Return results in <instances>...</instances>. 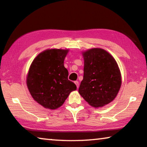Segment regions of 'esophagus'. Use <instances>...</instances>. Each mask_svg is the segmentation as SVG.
<instances>
[{
    "instance_id": "1",
    "label": "esophagus",
    "mask_w": 147,
    "mask_h": 147,
    "mask_svg": "<svg viewBox=\"0 0 147 147\" xmlns=\"http://www.w3.org/2000/svg\"><path fill=\"white\" fill-rule=\"evenodd\" d=\"M74 84H75L76 87H77V88L79 87V82H78V81H74Z\"/></svg>"
}]
</instances>
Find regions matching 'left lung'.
<instances>
[{"label": "left lung", "mask_w": 147, "mask_h": 147, "mask_svg": "<svg viewBox=\"0 0 147 147\" xmlns=\"http://www.w3.org/2000/svg\"><path fill=\"white\" fill-rule=\"evenodd\" d=\"M83 80L78 92L93 107H102L115 99L122 84L118 65L112 55L101 48L82 52Z\"/></svg>", "instance_id": "8db88e82"}]
</instances>
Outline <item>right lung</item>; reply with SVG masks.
<instances>
[{
    "mask_svg": "<svg viewBox=\"0 0 147 147\" xmlns=\"http://www.w3.org/2000/svg\"><path fill=\"white\" fill-rule=\"evenodd\" d=\"M69 50L48 49L32 61L27 76V86L32 98L48 109L61 107L76 86L68 80L64 59Z\"/></svg>",
    "mask_w": 147,
    "mask_h": 147,
    "instance_id": "obj_1",
    "label": "right lung"
}]
</instances>
